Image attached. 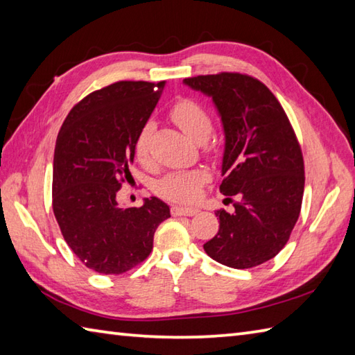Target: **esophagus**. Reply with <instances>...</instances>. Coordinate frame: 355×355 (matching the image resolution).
<instances>
[{
    "label": "esophagus",
    "instance_id": "esophagus-1",
    "mask_svg": "<svg viewBox=\"0 0 355 355\" xmlns=\"http://www.w3.org/2000/svg\"><path fill=\"white\" fill-rule=\"evenodd\" d=\"M198 212V209L195 207H180V206H172L171 214L173 216H192Z\"/></svg>",
    "mask_w": 355,
    "mask_h": 355
}]
</instances>
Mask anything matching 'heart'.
Listing matches in <instances>:
<instances>
[{"instance_id": "b5f03b06", "label": "heart", "mask_w": 355, "mask_h": 355, "mask_svg": "<svg viewBox=\"0 0 355 355\" xmlns=\"http://www.w3.org/2000/svg\"><path fill=\"white\" fill-rule=\"evenodd\" d=\"M169 117L193 141H205L212 131V119L206 108L189 97H182L173 103L169 110ZM153 132V122H145L135 135L134 154L143 166L150 162ZM206 180L207 173L202 169L169 172L168 175L155 183V192L164 200L186 205V202H193L200 197L201 186L206 183Z\"/></svg>"}]
</instances>
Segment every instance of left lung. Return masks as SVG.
<instances>
[{
    "label": "left lung",
    "mask_w": 355,
    "mask_h": 355,
    "mask_svg": "<svg viewBox=\"0 0 355 355\" xmlns=\"http://www.w3.org/2000/svg\"><path fill=\"white\" fill-rule=\"evenodd\" d=\"M184 84L212 97L225 134L220 192L233 210H216L220 229L205 250L232 268L261 266L288 243L302 207L305 166L296 132L276 96L253 76L223 71Z\"/></svg>",
    "instance_id": "obj_1"
}]
</instances>
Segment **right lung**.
<instances>
[{
  "label": "right lung",
  "instance_id": "1",
  "mask_svg": "<svg viewBox=\"0 0 355 355\" xmlns=\"http://www.w3.org/2000/svg\"><path fill=\"white\" fill-rule=\"evenodd\" d=\"M164 88L119 80L79 101L59 130L51 206L65 243L89 270L122 275L153 252L154 233L171 216L155 197L122 209L116 195L130 182L134 140Z\"/></svg>",
  "mask_w": 355,
  "mask_h": 355
}]
</instances>
